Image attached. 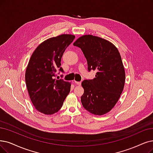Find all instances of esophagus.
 I'll return each mask as SVG.
<instances>
[{"instance_id": "obj_1", "label": "esophagus", "mask_w": 153, "mask_h": 153, "mask_svg": "<svg viewBox=\"0 0 153 153\" xmlns=\"http://www.w3.org/2000/svg\"><path fill=\"white\" fill-rule=\"evenodd\" d=\"M75 83L76 85H81V84H82V82H76V81H75Z\"/></svg>"}]
</instances>
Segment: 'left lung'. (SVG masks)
<instances>
[{
  "mask_svg": "<svg viewBox=\"0 0 153 153\" xmlns=\"http://www.w3.org/2000/svg\"><path fill=\"white\" fill-rule=\"evenodd\" d=\"M73 45L81 48L88 70L96 71L93 80L82 83L83 107L90 113L104 115L114 107L124 87L126 73L120 54L111 42L93 35H83Z\"/></svg>",
  "mask_w": 153,
  "mask_h": 153,
  "instance_id": "obj_1",
  "label": "left lung"
}]
</instances>
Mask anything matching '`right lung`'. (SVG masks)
<instances>
[{
	"label": "right lung",
	"instance_id": "right-lung-1",
	"mask_svg": "<svg viewBox=\"0 0 153 153\" xmlns=\"http://www.w3.org/2000/svg\"><path fill=\"white\" fill-rule=\"evenodd\" d=\"M72 34H61L42 42L32 54L27 66L25 80L28 94L37 111L45 115L58 112L70 93L71 83L55 80L61 59L75 39Z\"/></svg>",
	"mask_w": 153,
	"mask_h": 153
}]
</instances>
